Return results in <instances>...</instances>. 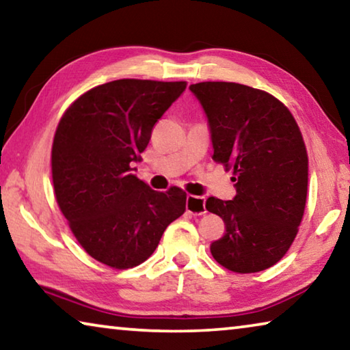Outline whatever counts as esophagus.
<instances>
[{
    "instance_id": "34e87169",
    "label": "esophagus",
    "mask_w": 350,
    "mask_h": 350,
    "mask_svg": "<svg viewBox=\"0 0 350 350\" xmlns=\"http://www.w3.org/2000/svg\"><path fill=\"white\" fill-rule=\"evenodd\" d=\"M187 211L191 213V215H205V199L199 196H193V194H188L187 196Z\"/></svg>"
}]
</instances>
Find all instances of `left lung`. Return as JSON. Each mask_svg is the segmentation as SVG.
Returning <instances> with one entry per match:
<instances>
[{"mask_svg":"<svg viewBox=\"0 0 350 350\" xmlns=\"http://www.w3.org/2000/svg\"><path fill=\"white\" fill-rule=\"evenodd\" d=\"M208 118L213 161L233 170V200L206 199L225 233L213 258L236 273L275 265L304 215L309 179L306 145L292 112L269 92L228 81L189 86Z\"/></svg>","mask_w":350,"mask_h":350,"instance_id":"left-lung-1","label":"left lung"}]
</instances>
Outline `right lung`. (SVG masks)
Masks as SVG:
<instances>
[{
	"mask_svg": "<svg viewBox=\"0 0 350 350\" xmlns=\"http://www.w3.org/2000/svg\"><path fill=\"white\" fill-rule=\"evenodd\" d=\"M185 88V81L114 80L80 96L58 123L52 145L57 204L86 253L112 269L146 260L185 211L183 189L154 191L131 174L152 126Z\"/></svg>",
	"mask_w": 350,
	"mask_h": 350,
	"instance_id": "add662e5",
	"label": "right lung"
}]
</instances>
